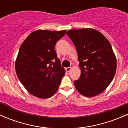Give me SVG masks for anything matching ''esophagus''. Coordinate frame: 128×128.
<instances>
[{"mask_svg":"<svg viewBox=\"0 0 128 128\" xmlns=\"http://www.w3.org/2000/svg\"><path fill=\"white\" fill-rule=\"evenodd\" d=\"M73 66H74L73 64H71V65H70V67H69V68H66V71L69 72L70 70V69H71L72 68H73Z\"/></svg>","mask_w":128,"mask_h":128,"instance_id":"obj_1","label":"esophagus"}]
</instances>
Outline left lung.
Returning <instances> with one entry per match:
<instances>
[{"instance_id": "1", "label": "left lung", "mask_w": 128, "mask_h": 128, "mask_svg": "<svg viewBox=\"0 0 128 128\" xmlns=\"http://www.w3.org/2000/svg\"><path fill=\"white\" fill-rule=\"evenodd\" d=\"M67 34L76 46L81 75L74 84L82 95L101 94L113 80L116 59L111 44L100 32L92 28L71 30Z\"/></svg>"}]
</instances>
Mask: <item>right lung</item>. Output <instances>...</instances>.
I'll use <instances>...</instances> for the list:
<instances>
[{
  "label": "right lung",
  "mask_w": 128,
  "mask_h": 128,
  "mask_svg": "<svg viewBox=\"0 0 128 128\" xmlns=\"http://www.w3.org/2000/svg\"><path fill=\"white\" fill-rule=\"evenodd\" d=\"M66 30H36L26 38L15 62L18 78L32 95L48 98L55 94L65 74L55 51Z\"/></svg>",
  "instance_id": "1"
}]
</instances>
